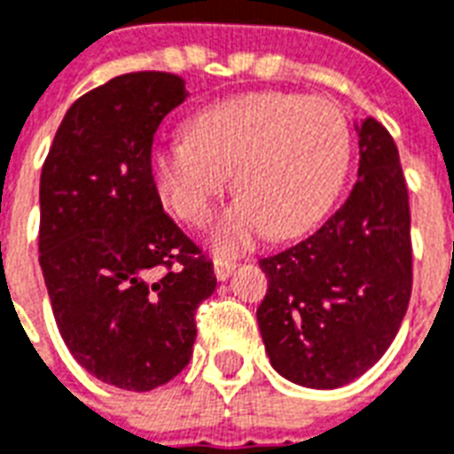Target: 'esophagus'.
<instances>
[{"instance_id": "esophagus-1", "label": "esophagus", "mask_w": 454, "mask_h": 454, "mask_svg": "<svg viewBox=\"0 0 454 454\" xmlns=\"http://www.w3.org/2000/svg\"><path fill=\"white\" fill-rule=\"evenodd\" d=\"M233 271H235L233 262H228V259H214V276H216L219 281L231 278V273Z\"/></svg>"}]
</instances>
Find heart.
<instances>
[{"instance_id":"1","label":"heart","mask_w":454,"mask_h":454,"mask_svg":"<svg viewBox=\"0 0 454 454\" xmlns=\"http://www.w3.org/2000/svg\"><path fill=\"white\" fill-rule=\"evenodd\" d=\"M350 166V128L321 97L254 92L204 106L185 135L157 145L152 178L161 202L190 226L212 219L231 188L242 192L212 231V247L233 254L273 233L309 231L340 192Z\"/></svg>"}]
</instances>
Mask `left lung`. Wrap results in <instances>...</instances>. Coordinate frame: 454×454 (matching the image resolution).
<instances>
[{"label": "left lung", "instance_id": "8db88e82", "mask_svg": "<svg viewBox=\"0 0 454 454\" xmlns=\"http://www.w3.org/2000/svg\"><path fill=\"white\" fill-rule=\"evenodd\" d=\"M357 183L309 238L259 262L269 290L257 309L266 355L283 379L340 388L372 369L411 295L410 197L393 137L355 123Z\"/></svg>", "mask_w": 454, "mask_h": 454}]
</instances>
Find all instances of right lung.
<instances>
[{"label":"right lung","mask_w":454,"mask_h":454,"mask_svg":"<svg viewBox=\"0 0 454 454\" xmlns=\"http://www.w3.org/2000/svg\"><path fill=\"white\" fill-rule=\"evenodd\" d=\"M185 81L112 78L66 112L40 176V266L75 362L123 390L164 386L192 357L212 262L164 214L152 178L159 123Z\"/></svg>","instance_id":"1"}]
</instances>
